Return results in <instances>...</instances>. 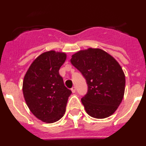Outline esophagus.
<instances>
[{"instance_id": "1", "label": "esophagus", "mask_w": 146, "mask_h": 146, "mask_svg": "<svg viewBox=\"0 0 146 146\" xmlns=\"http://www.w3.org/2000/svg\"><path fill=\"white\" fill-rule=\"evenodd\" d=\"M76 91H77V89H76V87H75V86H74V87H73V88H72V93H75Z\"/></svg>"}]
</instances>
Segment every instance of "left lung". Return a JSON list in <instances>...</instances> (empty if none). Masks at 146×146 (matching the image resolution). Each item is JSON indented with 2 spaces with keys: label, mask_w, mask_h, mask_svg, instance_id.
I'll list each match as a JSON object with an SVG mask.
<instances>
[{
  "label": "left lung",
  "mask_w": 146,
  "mask_h": 146,
  "mask_svg": "<svg viewBox=\"0 0 146 146\" xmlns=\"http://www.w3.org/2000/svg\"><path fill=\"white\" fill-rule=\"evenodd\" d=\"M70 61L87 82V94L81 99L86 113L95 118L110 116L124 94L126 80L119 64L104 50L93 48L77 52Z\"/></svg>",
  "instance_id": "obj_1"
}]
</instances>
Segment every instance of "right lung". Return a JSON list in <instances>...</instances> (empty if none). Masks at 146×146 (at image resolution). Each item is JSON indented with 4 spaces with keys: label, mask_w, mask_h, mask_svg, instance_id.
<instances>
[{
    "label": "right lung",
    "mask_w": 146,
    "mask_h": 146,
    "mask_svg": "<svg viewBox=\"0 0 146 146\" xmlns=\"http://www.w3.org/2000/svg\"><path fill=\"white\" fill-rule=\"evenodd\" d=\"M66 58L63 52H44L32 63L24 77L23 91L27 105L35 116L46 123H54L64 116L72 94L59 74Z\"/></svg>",
    "instance_id": "obj_1"
}]
</instances>
